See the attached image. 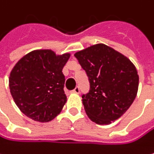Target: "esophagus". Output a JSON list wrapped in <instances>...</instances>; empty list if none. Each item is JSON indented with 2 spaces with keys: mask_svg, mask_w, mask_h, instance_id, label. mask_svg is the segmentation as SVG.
<instances>
[{
  "mask_svg": "<svg viewBox=\"0 0 154 154\" xmlns=\"http://www.w3.org/2000/svg\"><path fill=\"white\" fill-rule=\"evenodd\" d=\"M72 92H73V93H75V94H79V93L80 92V89H79V87H76V88H75Z\"/></svg>",
  "mask_w": 154,
  "mask_h": 154,
  "instance_id": "1",
  "label": "esophagus"
}]
</instances>
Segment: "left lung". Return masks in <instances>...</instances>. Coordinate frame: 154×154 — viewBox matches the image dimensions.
I'll list each match as a JSON object with an SVG mask.
<instances>
[{"mask_svg":"<svg viewBox=\"0 0 154 154\" xmlns=\"http://www.w3.org/2000/svg\"><path fill=\"white\" fill-rule=\"evenodd\" d=\"M90 83L82 96L87 115L97 124H109L134 101L139 75L132 62L115 49L97 44L75 54Z\"/></svg>","mask_w":154,"mask_h":154,"instance_id":"1","label":"left lung"}]
</instances>
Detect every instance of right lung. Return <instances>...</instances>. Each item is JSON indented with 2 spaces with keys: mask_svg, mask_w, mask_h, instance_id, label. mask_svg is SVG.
I'll return each instance as SVG.
<instances>
[{
  "mask_svg": "<svg viewBox=\"0 0 154 154\" xmlns=\"http://www.w3.org/2000/svg\"><path fill=\"white\" fill-rule=\"evenodd\" d=\"M70 54H57L50 49L35 50L23 57L9 76L12 97L28 118L48 122L56 118L66 102L63 67Z\"/></svg>",
  "mask_w": 154,
  "mask_h": 154,
  "instance_id": "right-lung-1",
  "label": "right lung"
}]
</instances>
